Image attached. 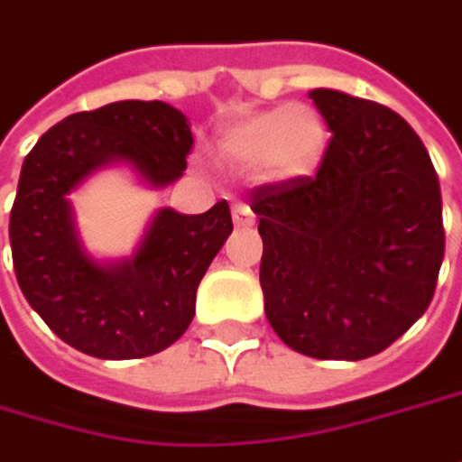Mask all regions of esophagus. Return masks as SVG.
Returning <instances> with one entry per match:
<instances>
[{
  "mask_svg": "<svg viewBox=\"0 0 462 462\" xmlns=\"http://www.w3.org/2000/svg\"><path fill=\"white\" fill-rule=\"evenodd\" d=\"M232 222H235V227H254L256 214L251 211V206L237 204L232 208Z\"/></svg>",
  "mask_w": 462,
  "mask_h": 462,
  "instance_id": "1",
  "label": "esophagus"
}]
</instances>
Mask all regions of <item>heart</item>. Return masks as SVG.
<instances>
[{"label": "heart", "instance_id": "1", "mask_svg": "<svg viewBox=\"0 0 462 462\" xmlns=\"http://www.w3.org/2000/svg\"><path fill=\"white\" fill-rule=\"evenodd\" d=\"M329 143L324 115L311 104H282L230 125L219 135V156L245 172L277 182L309 177Z\"/></svg>", "mask_w": 462, "mask_h": 462}]
</instances>
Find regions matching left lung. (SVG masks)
<instances>
[{
  "instance_id": "obj_1",
  "label": "left lung",
  "mask_w": 462,
  "mask_h": 462,
  "mask_svg": "<svg viewBox=\"0 0 462 462\" xmlns=\"http://www.w3.org/2000/svg\"><path fill=\"white\" fill-rule=\"evenodd\" d=\"M332 130L316 177L261 185L263 311L277 337L321 361H361L431 303L445 258L434 164L397 112L313 88Z\"/></svg>"
}]
</instances>
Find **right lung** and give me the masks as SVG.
<instances>
[{
    "instance_id": "obj_1",
    "label": "right lung",
    "mask_w": 462,
    "mask_h": 462,
    "mask_svg": "<svg viewBox=\"0 0 462 462\" xmlns=\"http://www.w3.org/2000/svg\"><path fill=\"white\" fill-rule=\"evenodd\" d=\"M193 135L164 101H115L69 115L25 156L10 245L17 285L49 329L75 350L127 361L162 353L196 313V290L232 232L227 201L204 214L156 208L138 248L96 258L78 230L69 193L106 167H127L151 190L185 172Z\"/></svg>"
}]
</instances>
